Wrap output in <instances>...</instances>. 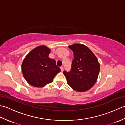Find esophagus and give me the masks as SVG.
Instances as JSON below:
<instances>
[{
	"instance_id": "34e87169",
	"label": "esophagus",
	"mask_w": 125,
	"mask_h": 125,
	"mask_svg": "<svg viewBox=\"0 0 125 125\" xmlns=\"http://www.w3.org/2000/svg\"><path fill=\"white\" fill-rule=\"evenodd\" d=\"M60 69H61V71H63V66H61V67H60Z\"/></svg>"
}]
</instances>
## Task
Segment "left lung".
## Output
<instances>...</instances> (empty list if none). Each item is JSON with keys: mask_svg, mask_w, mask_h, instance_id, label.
<instances>
[{"mask_svg": "<svg viewBox=\"0 0 125 125\" xmlns=\"http://www.w3.org/2000/svg\"><path fill=\"white\" fill-rule=\"evenodd\" d=\"M73 50L74 58L70 72L63 71L67 83L77 92L90 89L97 81L100 64L97 58L88 47L75 43L68 46Z\"/></svg>", "mask_w": 125, "mask_h": 125, "instance_id": "1", "label": "left lung"}]
</instances>
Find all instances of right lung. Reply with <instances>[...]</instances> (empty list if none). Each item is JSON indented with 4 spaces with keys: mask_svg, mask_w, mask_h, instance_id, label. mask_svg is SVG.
Segmentation results:
<instances>
[{
    "mask_svg": "<svg viewBox=\"0 0 125 125\" xmlns=\"http://www.w3.org/2000/svg\"><path fill=\"white\" fill-rule=\"evenodd\" d=\"M50 50L46 46L37 47L26 56L21 70L26 81L31 86L40 87L53 81L61 71L54 59L48 57Z\"/></svg>",
    "mask_w": 125,
    "mask_h": 125,
    "instance_id": "1",
    "label": "right lung"
}]
</instances>
